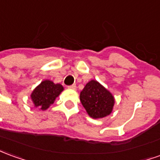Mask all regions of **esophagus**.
<instances>
[{
    "label": "esophagus",
    "instance_id": "obj_1",
    "mask_svg": "<svg viewBox=\"0 0 160 160\" xmlns=\"http://www.w3.org/2000/svg\"><path fill=\"white\" fill-rule=\"evenodd\" d=\"M68 88L69 89H73V90H75V89H76V85H75V84H72L71 86H68Z\"/></svg>",
    "mask_w": 160,
    "mask_h": 160
}]
</instances>
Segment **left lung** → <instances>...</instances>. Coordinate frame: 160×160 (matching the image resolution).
<instances>
[{"mask_svg":"<svg viewBox=\"0 0 160 160\" xmlns=\"http://www.w3.org/2000/svg\"><path fill=\"white\" fill-rule=\"evenodd\" d=\"M80 99L84 108L93 119L104 118L112 111L114 98L96 80L89 81L80 92Z\"/></svg>","mask_w":160,"mask_h":160,"instance_id":"1","label":"left lung"}]
</instances>
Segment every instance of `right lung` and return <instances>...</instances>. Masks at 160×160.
<instances>
[{
  "mask_svg": "<svg viewBox=\"0 0 160 160\" xmlns=\"http://www.w3.org/2000/svg\"><path fill=\"white\" fill-rule=\"evenodd\" d=\"M62 91L63 87L61 84H54L53 81L44 80L33 90L31 99L34 103V107L41 110H46L54 102L56 97Z\"/></svg>",
  "mask_w": 160,
  "mask_h": 160,
  "instance_id": "add662e5",
  "label": "right lung"
}]
</instances>
